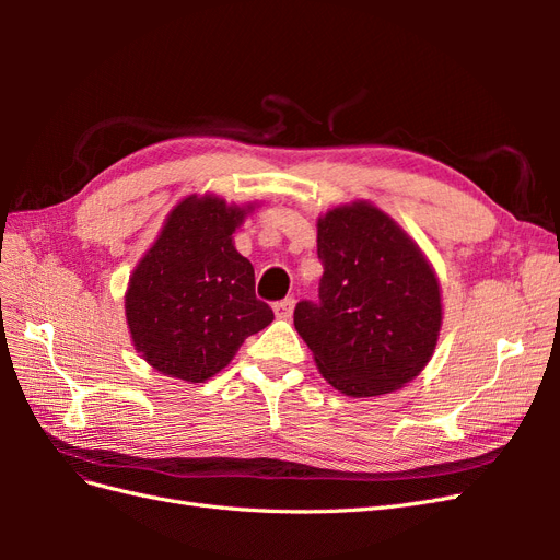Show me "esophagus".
Segmentation results:
<instances>
[{
  "label": "esophagus",
  "instance_id": "1",
  "mask_svg": "<svg viewBox=\"0 0 560 560\" xmlns=\"http://www.w3.org/2000/svg\"><path fill=\"white\" fill-rule=\"evenodd\" d=\"M294 299L292 296H287V299H282V301H278L276 306H273V311H276V317L278 319H290L292 317V313H294Z\"/></svg>",
  "mask_w": 560,
  "mask_h": 560
}]
</instances>
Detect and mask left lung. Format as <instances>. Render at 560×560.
<instances>
[{"instance_id":"8db88e82","label":"left lung","mask_w":560,"mask_h":560,"mask_svg":"<svg viewBox=\"0 0 560 560\" xmlns=\"http://www.w3.org/2000/svg\"><path fill=\"white\" fill-rule=\"evenodd\" d=\"M317 301H299L294 327L319 374L350 397L387 395L416 378L442 327L434 270L393 219L360 200L317 222Z\"/></svg>"}]
</instances>
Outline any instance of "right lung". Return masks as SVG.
<instances>
[{
	"mask_svg": "<svg viewBox=\"0 0 560 560\" xmlns=\"http://www.w3.org/2000/svg\"><path fill=\"white\" fill-rule=\"evenodd\" d=\"M247 210L214 196L184 198L130 276L132 343L161 374L208 381L273 322L254 294L252 264L233 247Z\"/></svg>",
	"mask_w": 560,
	"mask_h": 560,
	"instance_id": "right-lung-1",
	"label": "right lung"
}]
</instances>
